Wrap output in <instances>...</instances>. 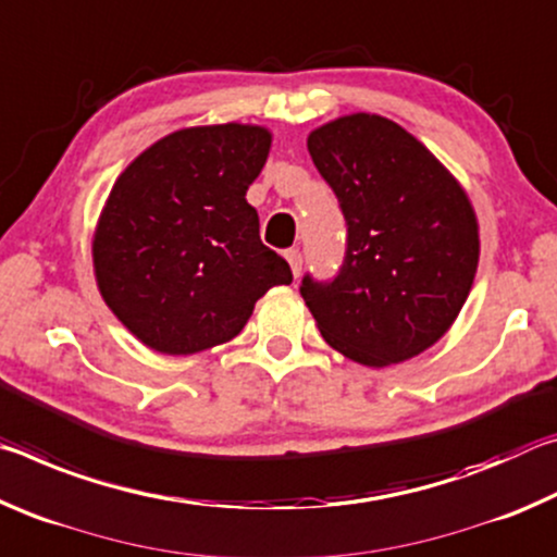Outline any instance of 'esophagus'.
<instances>
[{"mask_svg": "<svg viewBox=\"0 0 557 557\" xmlns=\"http://www.w3.org/2000/svg\"><path fill=\"white\" fill-rule=\"evenodd\" d=\"M285 258H287L289 268H292V275L299 277L301 275V262H305V260H301V252L297 248H292V250L285 252Z\"/></svg>", "mask_w": 557, "mask_h": 557, "instance_id": "obj_1", "label": "esophagus"}]
</instances>
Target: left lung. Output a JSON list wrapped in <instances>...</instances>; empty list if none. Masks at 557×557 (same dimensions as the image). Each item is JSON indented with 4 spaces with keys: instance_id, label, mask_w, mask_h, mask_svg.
Listing matches in <instances>:
<instances>
[{
    "instance_id": "8db88e82",
    "label": "left lung",
    "mask_w": 557,
    "mask_h": 557,
    "mask_svg": "<svg viewBox=\"0 0 557 557\" xmlns=\"http://www.w3.org/2000/svg\"><path fill=\"white\" fill-rule=\"evenodd\" d=\"M309 154L346 221L334 277L299 292L324 342L363 366L430 348L467 301L479 262L476 215L455 176L410 132L381 115L314 129Z\"/></svg>"
}]
</instances>
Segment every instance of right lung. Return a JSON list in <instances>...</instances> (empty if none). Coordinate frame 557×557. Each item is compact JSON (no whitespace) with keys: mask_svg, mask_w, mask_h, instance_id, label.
<instances>
[{"mask_svg":"<svg viewBox=\"0 0 557 557\" xmlns=\"http://www.w3.org/2000/svg\"><path fill=\"white\" fill-rule=\"evenodd\" d=\"M270 143L265 127L235 122L178 129L112 186L92 265L102 299L145 346L186 356L231 342L270 287L292 282L245 201Z\"/></svg>","mask_w":557,"mask_h":557,"instance_id":"right-lung-1","label":"right lung"}]
</instances>
